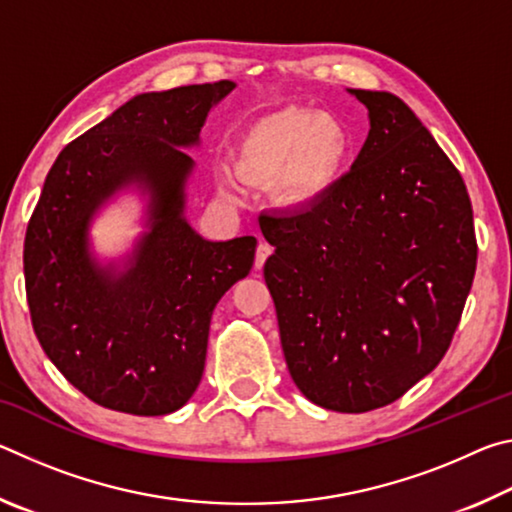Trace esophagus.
Listing matches in <instances>:
<instances>
[{
    "instance_id": "esophagus-1",
    "label": "esophagus",
    "mask_w": 512,
    "mask_h": 512,
    "mask_svg": "<svg viewBox=\"0 0 512 512\" xmlns=\"http://www.w3.org/2000/svg\"><path fill=\"white\" fill-rule=\"evenodd\" d=\"M271 253H273V248L266 244V241H259L257 244V253H255V268L259 271V268L264 266V262L268 257H271Z\"/></svg>"
}]
</instances>
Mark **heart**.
<instances>
[{
  "label": "heart",
  "instance_id": "1",
  "mask_svg": "<svg viewBox=\"0 0 512 512\" xmlns=\"http://www.w3.org/2000/svg\"><path fill=\"white\" fill-rule=\"evenodd\" d=\"M345 128L323 112L287 106L259 117L237 142V173L246 183L262 185L280 178L289 203L305 205L336 183L348 160ZM221 185H235V173L219 167Z\"/></svg>",
  "mask_w": 512,
  "mask_h": 512
}]
</instances>
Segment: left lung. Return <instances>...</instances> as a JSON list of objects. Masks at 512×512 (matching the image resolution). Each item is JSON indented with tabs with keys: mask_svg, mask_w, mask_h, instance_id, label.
<instances>
[{
	"mask_svg": "<svg viewBox=\"0 0 512 512\" xmlns=\"http://www.w3.org/2000/svg\"><path fill=\"white\" fill-rule=\"evenodd\" d=\"M370 131L352 169L296 212L259 216L284 359L323 409L366 413L429 375L476 271L461 173L391 92L350 90Z\"/></svg>",
	"mask_w": 512,
	"mask_h": 512,
	"instance_id": "left-lung-1",
	"label": "left lung"
}]
</instances>
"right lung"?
Instances as JSON below:
<instances>
[{"label":"right lung","instance_id":"obj_1","mask_svg":"<svg viewBox=\"0 0 512 512\" xmlns=\"http://www.w3.org/2000/svg\"><path fill=\"white\" fill-rule=\"evenodd\" d=\"M235 83L137 94L69 142L49 169L24 239L33 332L51 363L99 406L178 411L201 384L216 302L255 262V237L205 241L185 221V183L207 112ZM126 184L150 194L152 230L126 272L99 267L87 225Z\"/></svg>","mask_w":512,"mask_h":512}]
</instances>
